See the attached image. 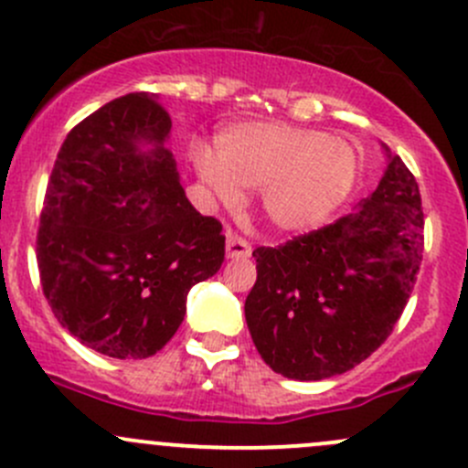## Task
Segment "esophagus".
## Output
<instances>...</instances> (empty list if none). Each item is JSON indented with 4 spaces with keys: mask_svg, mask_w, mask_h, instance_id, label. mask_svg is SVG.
Wrapping results in <instances>:
<instances>
[{
    "mask_svg": "<svg viewBox=\"0 0 468 468\" xmlns=\"http://www.w3.org/2000/svg\"><path fill=\"white\" fill-rule=\"evenodd\" d=\"M251 256V244L247 239L238 238L235 233H226V258L230 261H242Z\"/></svg>",
    "mask_w": 468,
    "mask_h": 468,
    "instance_id": "34e87169",
    "label": "esophagus"
}]
</instances>
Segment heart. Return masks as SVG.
I'll list each match as a JSON object with an SVG mask.
<instances>
[{"label":"heart","mask_w":468,"mask_h":468,"mask_svg":"<svg viewBox=\"0 0 468 468\" xmlns=\"http://www.w3.org/2000/svg\"><path fill=\"white\" fill-rule=\"evenodd\" d=\"M195 167L215 199L235 204L239 186L261 187V210L281 233L319 229L351 197L360 176L353 144L325 131L273 122L229 124L215 154L197 146Z\"/></svg>","instance_id":"b5f03b06"}]
</instances>
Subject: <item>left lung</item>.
I'll list each match as a JSON object with an SVG mask.
<instances>
[{
  "mask_svg": "<svg viewBox=\"0 0 468 468\" xmlns=\"http://www.w3.org/2000/svg\"><path fill=\"white\" fill-rule=\"evenodd\" d=\"M378 187L351 215L282 247H258L244 303L258 353L276 374L324 380L346 374L389 337L417 282L421 195L385 144Z\"/></svg>",
  "mask_w": 468,
  "mask_h": 468,
  "instance_id": "8db88e82",
  "label": "left lung"
}]
</instances>
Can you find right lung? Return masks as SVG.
I'll list each match as a JSON object with an SVG mask.
<instances>
[{"label":"right lung","mask_w":468,"mask_h":468,"mask_svg":"<svg viewBox=\"0 0 468 468\" xmlns=\"http://www.w3.org/2000/svg\"><path fill=\"white\" fill-rule=\"evenodd\" d=\"M169 133L158 94L115 99L69 131L47 186L42 292L69 335L117 360L158 353L224 262L221 224L186 197Z\"/></svg>","instance_id":"add662e5"}]
</instances>
